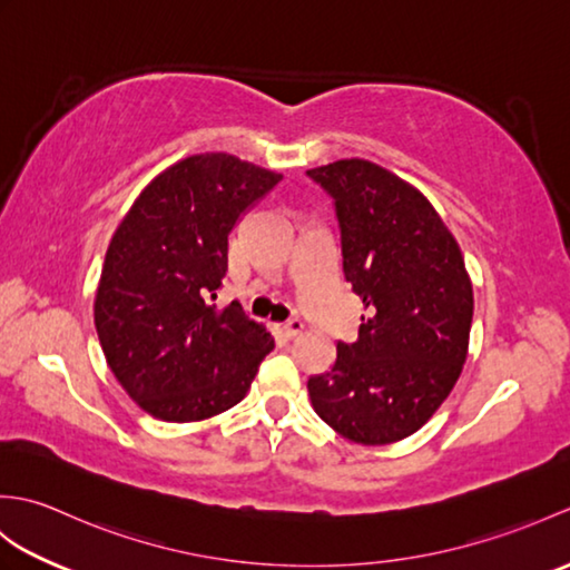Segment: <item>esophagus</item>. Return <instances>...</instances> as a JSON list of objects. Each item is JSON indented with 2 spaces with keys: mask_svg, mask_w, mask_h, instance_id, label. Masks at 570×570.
Masks as SVG:
<instances>
[{
  "mask_svg": "<svg viewBox=\"0 0 570 570\" xmlns=\"http://www.w3.org/2000/svg\"><path fill=\"white\" fill-rule=\"evenodd\" d=\"M282 333H284V337H288V341H294L296 335H301L304 333V323H301L298 318H292V321H286L284 325H282Z\"/></svg>",
  "mask_w": 570,
  "mask_h": 570,
  "instance_id": "1",
  "label": "esophagus"
}]
</instances>
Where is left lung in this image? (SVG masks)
<instances>
[{
    "instance_id": "left-lung-1",
    "label": "left lung",
    "mask_w": 570,
    "mask_h": 570,
    "mask_svg": "<svg viewBox=\"0 0 570 570\" xmlns=\"http://www.w3.org/2000/svg\"><path fill=\"white\" fill-rule=\"evenodd\" d=\"M331 193L343 272L362 298L360 335L337 343L331 372L308 380L316 414L343 439L386 445L416 433L463 372L472 282L451 229L390 168L341 159L308 168Z\"/></svg>"
}]
</instances>
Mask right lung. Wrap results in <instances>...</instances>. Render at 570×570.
<instances>
[{
	"label": "right lung",
	"instance_id": "obj_1",
	"mask_svg": "<svg viewBox=\"0 0 570 570\" xmlns=\"http://www.w3.org/2000/svg\"><path fill=\"white\" fill-rule=\"evenodd\" d=\"M282 174L225 151L171 164L139 193L105 254L95 328L122 390L174 423L223 414L245 399L274 337L237 301L213 304L227 235Z\"/></svg>",
	"mask_w": 570,
	"mask_h": 570
}]
</instances>
